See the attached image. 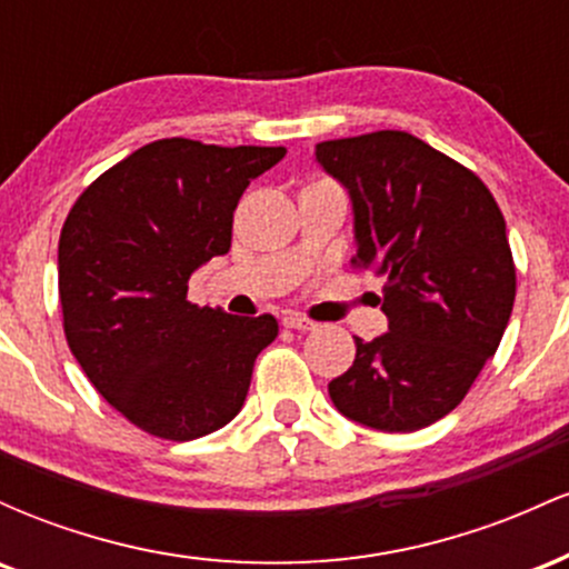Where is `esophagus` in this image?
<instances>
[{
  "label": "esophagus",
  "mask_w": 569,
  "mask_h": 569,
  "mask_svg": "<svg viewBox=\"0 0 569 569\" xmlns=\"http://www.w3.org/2000/svg\"><path fill=\"white\" fill-rule=\"evenodd\" d=\"M283 326H286V329H293V331L316 329V323H312L310 318H305V316H286L283 318Z\"/></svg>",
  "instance_id": "34e87169"
}]
</instances>
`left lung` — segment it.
I'll list each match as a JSON object with an SVG mask.
<instances>
[{
    "mask_svg": "<svg viewBox=\"0 0 569 569\" xmlns=\"http://www.w3.org/2000/svg\"><path fill=\"white\" fill-rule=\"evenodd\" d=\"M316 160L348 189L352 264L385 278L388 335L329 382L345 417L411 433L466 398L498 350L516 270L498 202L473 171L403 130L321 141Z\"/></svg>",
    "mask_w": 569,
    "mask_h": 569,
    "instance_id": "1",
    "label": "left lung"
}]
</instances>
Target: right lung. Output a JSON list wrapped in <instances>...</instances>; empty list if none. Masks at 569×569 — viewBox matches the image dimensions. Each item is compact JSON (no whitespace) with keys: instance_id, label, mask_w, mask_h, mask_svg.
Here are the masks:
<instances>
[{"instance_id":"obj_1","label":"right lung","mask_w":569,"mask_h":569,"mask_svg":"<svg viewBox=\"0 0 569 569\" xmlns=\"http://www.w3.org/2000/svg\"><path fill=\"white\" fill-rule=\"evenodd\" d=\"M283 147L160 139L80 194L58 240L63 331L93 388L168 441L224 428L243 409L272 316L240 318L187 299L192 272L230 251L232 213Z\"/></svg>"}]
</instances>
